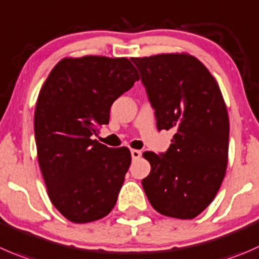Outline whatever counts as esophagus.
Returning a JSON list of instances; mask_svg holds the SVG:
<instances>
[{"mask_svg": "<svg viewBox=\"0 0 259 259\" xmlns=\"http://www.w3.org/2000/svg\"><path fill=\"white\" fill-rule=\"evenodd\" d=\"M130 152H132V158L134 160H137V159H139L140 157H142V152H140V150H138V149H132L130 150Z\"/></svg>", "mask_w": 259, "mask_h": 259, "instance_id": "esophagus-1", "label": "esophagus"}]
</instances>
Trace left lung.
<instances>
[{
    "mask_svg": "<svg viewBox=\"0 0 259 259\" xmlns=\"http://www.w3.org/2000/svg\"><path fill=\"white\" fill-rule=\"evenodd\" d=\"M155 109L158 130H173L164 154L144 152L150 173L142 181L159 214L193 219L212 202L225 177L229 116L209 69L187 53L132 58Z\"/></svg>",
    "mask_w": 259,
    "mask_h": 259,
    "instance_id": "obj_1",
    "label": "left lung"
}]
</instances>
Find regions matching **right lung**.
Masks as SVG:
<instances>
[{
  "label": "right lung",
  "mask_w": 259,
  "mask_h": 259,
  "mask_svg": "<svg viewBox=\"0 0 259 259\" xmlns=\"http://www.w3.org/2000/svg\"><path fill=\"white\" fill-rule=\"evenodd\" d=\"M138 79L127 58L84 55L59 60L40 89L34 114L37 162L50 201L69 222H96L116 204L132 154L92 135Z\"/></svg>",
  "instance_id": "add662e5"
}]
</instances>
